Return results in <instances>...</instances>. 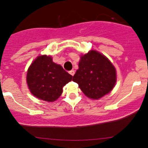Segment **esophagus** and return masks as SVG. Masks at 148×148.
Returning <instances> with one entry per match:
<instances>
[{
	"mask_svg": "<svg viewBox=\"0 0 148 148\" xmlns=\"http://www.w3.org/2000/svg\"><path fill=\"white\" fill-rule=\"evenodd\" d=\"M69 74H70L72 76H74V73H75V72H74V70H71V71H69Z\"/></svg>",
	"mask_w": 148,
	"mask_h": 148,
	"instance_id": "esophagus-1",
	"label": "esophagus"
}]
</instances>
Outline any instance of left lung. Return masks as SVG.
I'll return each instance as SVG.
<instances>
[{
    "label": "left lung",
    "instance_id": "1",
    "mask_svg": "<svg viewBox=\"0 0 148 148\" xmlns=\"http://www.w3.org/2000/svg\"><path fill=\"white\" fill-rule=\"evenodd\" d=\"M73 81L85 95L93 99H98L108 94L116 83L115 67L105 56L91 50L81 56L79 69L73 76Z\"/></svg>",
    "mask_w": 148,
    "mask_h": 148
}]
</instances>
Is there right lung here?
Wrapping results in <instances>:
<instances>
[{
	"instance_id": "add662e5",
	"label": "right lung",
	"mask_w": 148,
	"mask_h": 148,
	"mask_svg": "<svg viewBox=\"0 0 148 148\" xmlns=\"http://www.w3.org/2000/svg\"><path fill=\"white\" fill-rule=\"evenodd\" d=\"M72 79V75L47 55L40 56L33 61L26 76L30 92L38 99L49 102L58 99L63 86Z\"/></svg>"
}]
</instances>
